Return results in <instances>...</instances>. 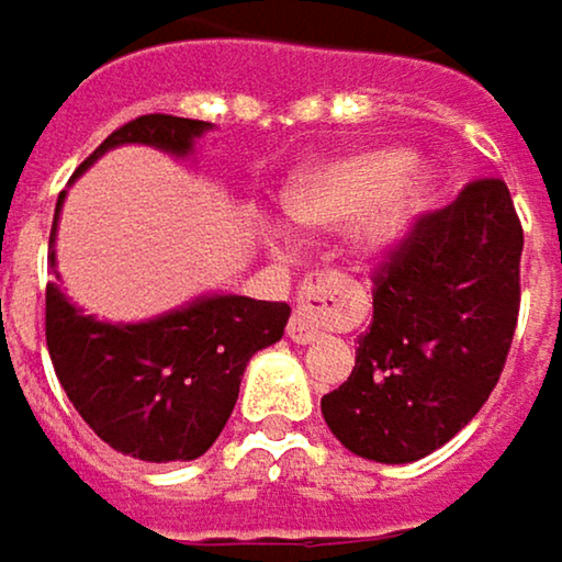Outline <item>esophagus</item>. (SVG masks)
<instances>
[{
    "label": "esophagus",
    "instance_id": "obj_1",
    "mask_svg": "<svg viewBox=\"0 0 562 562\" xmlns=\"http://www.w3.org/2000/svg\"><path fill=\"white\" fill-rule=\"evenodd\" d=\"M326 297H329V274H311L301 284L297 311H294L291 323H288V336L297 346H311V342H316L323 336L319 326H316V316L326 311Z\"/></svg>",
    "mask_w": 562,
    "mask_h": 562
}]
</instances>
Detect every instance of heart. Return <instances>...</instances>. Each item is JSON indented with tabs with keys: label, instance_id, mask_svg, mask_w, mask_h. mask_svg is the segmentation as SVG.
Instances as JSON below:
<instances>
[{
	"label": "heart",
	"instance_id": "heart-1",
	"mask_svg": "<svg viewBox=\"0 0 562 562\" xmlns=\"http://www.w3.org/2000/svg\"><path fill=\"white\" fill-rule=\"evenodd\" d=\"M411 168L414 158L401 148L323 161L294 180L288 210L311 229H342L359 223V248L385 251L404 239L430 196L424 177H406ZM268 239L274 248H288V236L281 229H268Z\"/></svg>",
	"mask_w": 562,
	"mask_h": 562
}]
</instances>
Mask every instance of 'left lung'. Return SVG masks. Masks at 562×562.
<instances>
[{
    "label": "left lung",
    "mask_w": 562,
    "mask_h": 562,
    "mask_svg": "<svg viewBox=\"0 0 562 562\" xmlns=\"http://www.w3.org/2000/svg\"><path fill=\"white\" fill-rule=\"evenodd\" d=\"M525 233L505 180H472L417 220L375 278L349 382L323 394L333 437L401 465L450 443L505 369L521 307Z\"/></svg>",
    "instance_id": "obj_1"
}]
</instances>
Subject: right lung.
Listing matches in <instances>:
<instances>
[{
	"label": "right lung",
	"mask_w": 562,
	"mask_h": 562,
	"mask_svg": "<svg viewBox=\"0 0 562 562\" xmlns=\"http://www.w3.org/2000/svg\"><path fill=\"white\" fill-rule=\"evenodd\" d=\"M210 128L200 119L138 115L115 128L74 180L119 145L190 158ZM64 196L67 190L57 196L50 226V268H57L54 236ZM44 304L47 352L70 404L115 453L145 462L203 457L236 407L248 359L274 346L291 316V307L278 301L200 294L155 319L109 323L83 314L57 284H47Z\"/></svg>",
	"instance_id": "right-lung-1"
}]
</instances>
